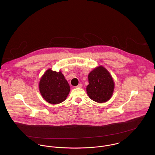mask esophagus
I'll return each mask as SVG.
<instances>
[{"label": "esophagus", "instance_id": "1", "mask_svg": "<svg viewBox=\"0 0 155 155\" xmlns=\"http://www.w3.org/2000/svg\"><path fill=\"white\" fill-rule=\"evenodd\" d=\"M82 87V84H79L78 86H76V88H81Z\"/></svg>", "mask_w": 155, "mask_h": 155}]
</instances>
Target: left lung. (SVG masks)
<instances>
[{"instance_id":"1","label":"left lung","mask_w":155,"mask_h":155,"mask_svg":"<svg viewBox=\"0 0 155 155\" xmlns=\"http://www.w3.org/2000/svg\"><path fill=\"white\" fill-rule=\"evenodd\" d=\"M87 92L89 97L97 103H105L110 99L114 88L113 79L106 68L100 66L88 75Z\"/></svg>"}]
</instances>
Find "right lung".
Wrapping results in <instances>:
<instances>
[{
	"instance_id": "right-lung-1",
	"label": "right lung",
	"mask_w": 155,
	"mask_h": 155,
	"mask_svg": "<svg viewBox=\"0 0 155 155\" xmlns=\"http://www.w3.org/2000/svg\"><path fill=\"white\" fill-rule=\"evenodd\" d=\"M40 92L45 100L50 104H59L66 99L70 86L64 75L60 71L51 68L45 71L39 85Z\"/></svg>"
}]
</instances>
